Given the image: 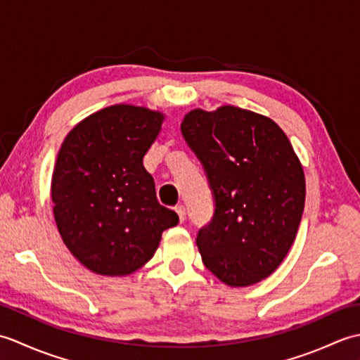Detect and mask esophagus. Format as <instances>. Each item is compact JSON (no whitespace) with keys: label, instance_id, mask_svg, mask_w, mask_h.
I'll return each instance as SVG.
<instances>
[{"label":"esophagus","instance_id":"obj_1","mask_svg":"<svg viewBox=\"0 0 360 360\" xmlns=\"http://www.w3.org/2000/svg\"><path fill=\"white\" fill-rule=\"evenodd\" d=\"M176 213H178L179 215V221L182 223V221L186 219V215H187V210H186V205H182V204H179V205H176Z\"/></svg>","mask_w":360,"mask_h":360}]
</instances>
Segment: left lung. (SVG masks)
Listing matches in <instances>:
<instances>
[{
  "label": "left lung",
  "mask_w": 360,
  "mask_h": 360,
  "mask_svg": "<svg viewBox=\"0 0 360 360\" xmlns=\"http://www.w3.org/2000/svg\"><path fill=\"white\" fill-rule=\"evenodd\" d=\"M181 133L213 196V217L196 236L204 266L229 286L269 277L295 240L307 190L286 134L231 105L190 111Z\"/></svg>",
  "instance_id": "8db88e82"
}]
</instances>
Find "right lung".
I'll use <instances>...</instances> for the list:
<instances>
[{"mask_svg": "<svg viewBox=\"0 0 360 360\" xmlns=\"http://www.w3.org/2000/svg\"><path fill=\"white\" fill-rule=\"evenodd\" d=\"M164 116L114 105L82 120L66 136L52 173L58 232L89 271L127 275L155 255L178 213L160 205L143 156Z\"/></svg>", "mask_w": 360, "mask_h": 360, "instance_id": "add662e5", "label": "right lung"}]
</instances>
